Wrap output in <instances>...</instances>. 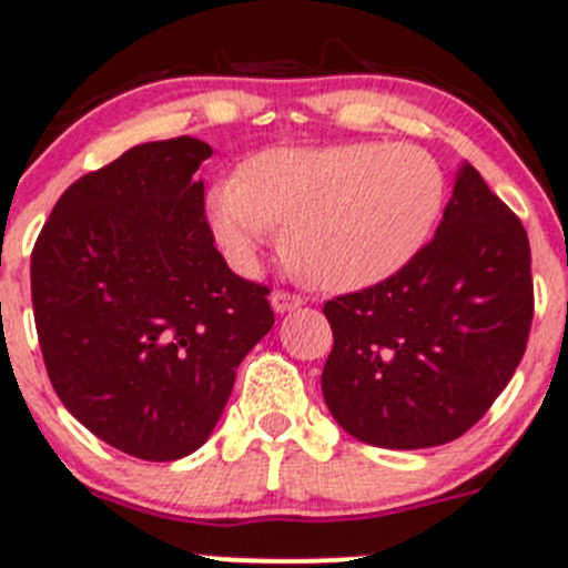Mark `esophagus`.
<instances>
[{
    "instance_id": "obj_1",
    "label": "esophagus",
    "mask_w": 568,
    "mask_h": 568,
    "mask_svg": "<svg viewBox=\"0 0 568 568\" xmlns=\"http://www.w3.org/2000/svg\"><path fill=\"white\" fill-rule=\"evenodd\" d=\"M271 303H273V308H276L278 314H284V312H292V308H297L303 303V297L301 295H292V292H284V290H276L271 295Z\"/></svg>"
}]
</instances>
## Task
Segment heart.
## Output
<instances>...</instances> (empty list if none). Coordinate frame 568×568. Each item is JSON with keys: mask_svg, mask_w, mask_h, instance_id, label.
Listing matches in <instances>:
<instances>
[{"mask_svg": "<svg viewBox=\"0 0 568 568\" xmlns=\"http://www.w3.org/2000/svg\"><path fill=\"white\" fill-rule=\"evenodd\" d=\"M442 201L445 179L428 151L345 143L262 154L248 179L217 184L210 217L243 271L286 223V254L314 284L347 292L395 276L428 243Z\"/></svg>", "mask_w": 568, "mask_h": 568, "instance_id": "heart-1", "label": "heart"}]
</instances>
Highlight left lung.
<instances>
[{"instance_id": "1", "label": "left lung", "mask_w": 568, "mask_h": 568, "mask_svg": "<svg viewBox=\"0 0 568 568\" xmlns=\"http://www.w3.org/2000/svg\"><path fill=\"white\" fill-rule=\"evenodd\" d=\"M323 312L334 331L323 397L336 423L373 447L447 445L491 408L525 356V226L467 162L436 237L395 276Z\"/></svg>"}]
</instances>
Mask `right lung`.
I'll return each instance as SVG.
<instances>
[{
    "mask_svg": "<svg viewBox=\"0 0 568 568\" xmlns=\"http://www.w3.org/2000/svg\"><path fill=\"white\" fill-rule=\"evenodd\" d=\"M204 140L134 145L77 179L32 248L49 381L101 442L176 462L210 439L245 353L273 328L267 286L229 271L204 212Z\"/></svg>",
    "mask_w": 568,
    "mask_h": 568,
    "instance_id": "right-lung-1",
    "label": "right lung"
}]
</instances>
